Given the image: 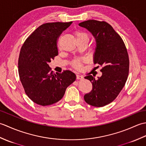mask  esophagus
<instances>
[{
	"mask_svg": "<svg viewBox=\"0 0 146 146\" xmlns=\"http://www.w3.org/2000/svg\"><path fill=\"white\" fill-rule=\"evenodd\" d=\"M76 79L77 80H82L83 78V76H81V75H76Z\"/></svg>",
	"mask_w": 146,
	"mask_h": 146,
	"instance_id": "1",
	"label": "esophagus"
}]
</instances>
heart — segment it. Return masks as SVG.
<instances>
[{"mask_svg":"<svg viewBox=\"0 0 146 146\" xmlns=\"http://www.w3.org/2000/svg\"><path fill=\"white\" fill-rule=\"evenodd\" d=\"M75 36L77 39V41H85L86 42H88L90 37L87 33L83 31H76L75 32ZM82 61L79 59H76L74 60L72 63H71V65L72 66L75 68V69H80L82 67Z\"/></svg>","mask_w":146,"mask_h":146,"instance_id":"b5f03b06","label":"heart"}]
</instances>
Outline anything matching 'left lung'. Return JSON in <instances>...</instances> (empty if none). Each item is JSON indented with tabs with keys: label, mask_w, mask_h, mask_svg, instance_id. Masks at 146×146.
<instances>
[{
	"label": "left lung",
	"mask_w": 146,
	"mask_h": 146,
	"mask_svg": "<svg viewBox=\"0 0 146 146\" xmlns=\"http://www.w3.org/2000/svg\"><path fill=\"white\" fill-rule=\"evenodd\" d=\"M79 26L87 29L95 38L94 63L102 66L101 77L97 79L92 75L85 77L91 82L92 89L84 95V100L92 106L104 107L117 98L127 80V50L122 38L107 22L88 20Z\"/></svg>",
	"instance_id": "8db88e82"
}]
</instances>
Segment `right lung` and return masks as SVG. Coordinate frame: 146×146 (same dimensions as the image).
Masks as SVG:
<instances>
[{
  "label": "right lung",
  "instance_id": "1",
  "mask_svg": "<svg viewBox=\"0 0 146 146\" xmlns=\"http://www.w3.org/2000/svg\"><path fill=\"white\" fill-rule=\"evenodd\" d=\"M73 22L48 23L39 26L24 41L18 60L22 85L31 100L41 106L56 103L76 80L69 70L54 73L48 63L58 54L59 37Z\"/></svg>",
  "mask_w": 146,
  "mask_h": 146
}]
</instances>
